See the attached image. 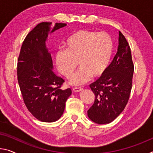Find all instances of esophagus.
Here are the masks:
<instances>
[{"label":"esophagus","mask_w":153,"mask_h":153,"mask_svg":"<svg viewBox=\"0 0 153 153\" xmlns=\"http://www.w3.org/2000/svg\"><path fill=\"white\" fill-rule=\"evenodd\" d=\"M74 92H81L83 91V88H81V87H75V88H73Z\"/></svg>","instance_id":"esophagus-1"}]
</instances>
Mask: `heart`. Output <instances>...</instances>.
<instances>
[{
    "label": "heart",
    "instance_id": "b5f03b06",
    "mask_svg": "<svg viewBox=\"0 0 153 153\" xmlns=\"http://www.w3.org/2000/svg\"><path fill=\"white\" fill-rule=\"evenodd\" d=\"M114 51L112 38L106 33L78 30L65 43V50L56 52L55 64L65 77L73 74L78 62L80 67L69 79V84L82 85L91 77H100L107 71Z\"/></svg>",
    "mask_w": 153,
    "mask_h": 153
}]
</instances>
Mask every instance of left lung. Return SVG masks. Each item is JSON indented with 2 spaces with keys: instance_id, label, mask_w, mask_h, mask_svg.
<instances>
[{
  "instance_id": "1",
  "label": "left lung",
  "mask_w": 153,
  "mask_h": 153,
  "mask_svg": "<svg viewBox=\"0 0 153 153\" xmlns=\"http://www.w3.org/2000/svg\"><path fill=\"white\" fill-rule=\"evenodd\" d=\"M134 71L131 52L127 39L119 31L117 53L103 76L90 87L95 95L87 111L97 124H108L124 110L129 100Z\"/></svg>"
}]
</instances>
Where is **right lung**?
Returning <instances> with one entry per match:
<instances>
[{
  "label": "right lung",
  "mask_w": 153,
  "mask_h": 153,
  "mask_svg": "<svg viewBox=\"0 0 153 153\" xmlns=\"http://www.w3.org/2000/svg\"><path fill=\"white\" fill-rule=\"evenodd\" d=\"M66 24L42 22L26 36L18 60V81L24 103L33 116L42 122L61 117L71 88L60 89L64 79L53 71L50 52L46 45L50 34Z\"/></svg>",
  "instance_id": "add662e5"
}]
</instances>
